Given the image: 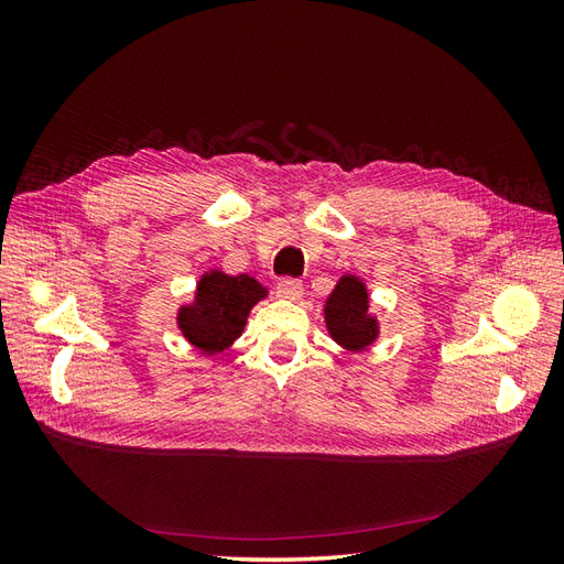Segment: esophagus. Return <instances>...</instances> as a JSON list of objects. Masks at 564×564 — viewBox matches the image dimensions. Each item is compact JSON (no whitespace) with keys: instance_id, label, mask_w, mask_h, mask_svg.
Wrapping results in <instances>:
<instances>
[{"instance_id":"obj_1","label":"esophagus","mask_w":564,"mask_h":564,"mask_svg":"<svg viewBox=\"0 0 564 564\" xmlns=\"http://www.w3.org/2000/svg\"><path fill=\"white\" fill-rule=\"evenodd\" d=\"M303 294V282L294 278H284L278 282V296L286 301H299Z\"/></svg>"}]
</instances>
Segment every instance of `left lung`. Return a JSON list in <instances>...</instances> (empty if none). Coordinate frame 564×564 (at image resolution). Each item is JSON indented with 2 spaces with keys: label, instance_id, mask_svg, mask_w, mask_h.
I'll return each mask as SVG.
<instances>
[{
  "label": "left lung",
  "instance_id": "8db88e82",
  "mask_svg": "<svg viewBox=\"0 0 564 564\" xmlns=\"http://www.w3.org/2000/svg\"><path fill=\"white\" fill-rule=\"evenodd\" d=\"M324 322L329 336L350 352L365 350L379 338V319L369 313L367 284L355 275H344L336 282L324 301Z\"/></svg>",
  "mask_w": 564,
  "mask_h": 564
}]
</instances>
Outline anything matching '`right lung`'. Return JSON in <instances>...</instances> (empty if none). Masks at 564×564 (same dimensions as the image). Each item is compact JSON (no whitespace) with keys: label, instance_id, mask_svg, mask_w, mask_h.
Segmentation results:
<instances>
[{"label":"right lung","instance_id":"add662e5","mask_svg":"<svg viewBox=\"0 0 564 564\" xmlns=\"http://www.w3.org/2000/svg\"><path fill=\"white\" fill-rule=\"evenodd\" d=\"M268 296V289L249 275H226L224 270L204 272L195 301L178 308V329L204 355L224 352L245 332L251 308Z\"/></svg>","mask_w":564,"mask_h":564}]
</instances>
